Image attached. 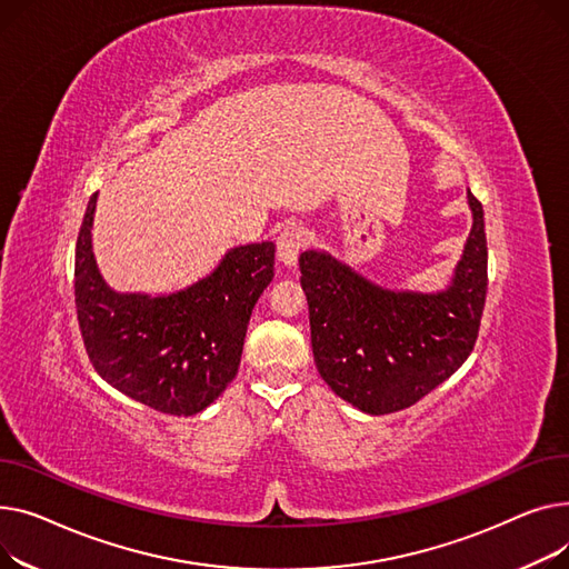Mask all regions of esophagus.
I'll return each mask as SVG.
<instances>
[{
  "mask_svg": "<svg viewBox=\"0 0 569 569\" xmlns=\"http://www.w3.org/2000/svg\"><path fill=\"white\" fill-rule=\"evenodd\" d=\"M303 237H306V231L300 229L298 224L284 227L280 231V237L276 241V246H278V261L282 266H287V269H296L298 257H300V248H303Z\"/></svg>",
  "mask_w": 569,
  "mask_h": 569,
  "instance_id": "34e87169",
  "label": "esophagus"
}]
</instances>
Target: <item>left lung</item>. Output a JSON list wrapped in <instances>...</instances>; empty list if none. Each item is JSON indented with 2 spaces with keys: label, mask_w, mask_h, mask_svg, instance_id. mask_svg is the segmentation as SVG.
Wrapping results in <instances>:
<instances>
[{
  "label": "left lung",
  "mask_w": 569,
  "mask_h": 569,
  "mask_svg": "<svg viewBox=\"0 0 569 569\" xmlns=\"http://www.w3.org/2000/svg\"><path fill=\"white\" fill-rule=\"evenodd\" d=\"M471 231L443 289H388L326 250L300 254L312 353L328 388L353 409L402 411L471 356L487 296L482 204L466 190Z\"/></svg>",
  "instance_id": "1"
}]
</instances>
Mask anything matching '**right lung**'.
<instances>
[{
	"label": "right lung",
	"instance_id": "add662e5",
	"mask_svg": "<svg viewBox=\"0 0 569 569\" xmlns=\"http://www.w3.org/2000/svg\"><path fill=\"white\" fill-rule=\"evenodd\" d=\"M76 248V308L96 372L136 402L170 416L211 407L241 365L252 308L273 280L271 241L229 248L216 269L179 291H117L100 276L91 229Z\"/></svg>",
	"mask_w": 569,
	"mask_h": 569
}]
</instances>
